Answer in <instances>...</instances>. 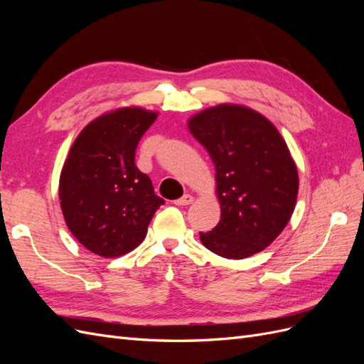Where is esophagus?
<instances>
[{
	"label": "esophagus",
	"instance_id": "34e87169",
	"mask_svg": "<svg viewBox=\"0 0 364 364\" xmlns=\"http://www.w3.org/2000/svg\"><path fill=\"white\" fill-rule=\"evenodd\" d=\"M193 202H194V197H193L191 194H185V196L181 197V199L174 200V205H178V206H186V205H191Z\"/></svg>",
	"mask_w": 364,
	"mask_h": 364
}]
</instances>
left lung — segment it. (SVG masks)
<instances>
[{
    "mask_svg": "<svg viewBox=\"0 0 364 364\" xmlns=\"http://www.w3.org/2000/svg\"><path fill=\"white\" fill-rule=\"evenodd\" d=\"M193 136L215 167L222 218L202 245L243 259L272 245L294 211L299 176L278 129L241 105H218L188 119Z\"/></svg>",
    "mask_w": 364,
    "mask_h": 364,
    "instance_id": "1",
    "label": "left lung"
}]
</instances>
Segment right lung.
Returning a JSON list of instances; mask_svg holds the SVG:
<instances>
[{
  "label": "right lung",
  "mask_w": 364,
  "mask_h": 364,
  "mask_svg": "<svg viewBox=\"0 0 364 364\" xmlns=\"http://www.w3.org/2000/svg\"><path fill=\"white\" fill-rule=\"evenodd\" d=\"M156 118L136 106L97 117L75 138L63 164L59 199L65 223L98 257L117 258L139 246L164 205L135 165L138 142Z\"/></svg>",
  "instance_id": "right-lung-1"
}]
</instances>
